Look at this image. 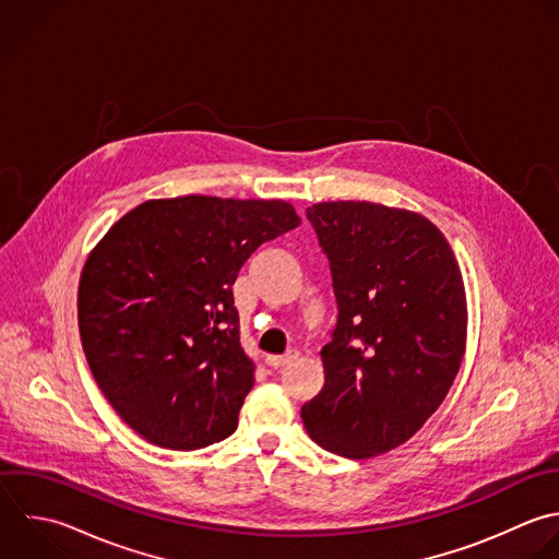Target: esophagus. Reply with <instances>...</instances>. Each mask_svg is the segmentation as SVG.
<instances>
[{
    "instance_id": "34e87169",
    "label": "esophagus",
    "mask_w": 559,
    "mask_h": 559,
    "mask_svg": "<svg viewBox=\"0 0 559 559\" xmlns=\"http://www.w3.org/2000/svg\"><path fill=\"white\" fill-rule=\"evenodd\" d=\"M294 359H298V353H296V350H289V353H285V355H267V357H265V364L272 366V368H283V366L292 364Z\"/></svg>"
}]
</instances>
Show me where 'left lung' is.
<instances>
[{
    "label": "left lung",
    "instance_id": "8db88e82",
    "mask_svg": "<svg viewBox=\"0 0 559 559\" xmlns=\"http://www.w3.org/2000/svg\"><path fill=\"white\" fill-rule=\"evenodd\" d=\"M329 257L337 324L322 348L324 388L302 405L309 438L370 460L405 444L447 399L464 353L460 263L425 215L374 202L307 209Z\"/></svg>",
    "mask_w": 559,
    "mask_h": 559
}]
</instances>
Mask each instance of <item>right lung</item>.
Returning <instances> with one entry per match:
<instances>
[{"label":"right lung","instance_id":"1","mask_svg":"<svg viewBox=\"0 0 559 559\" xmlns=\"http://www.w3.org/2000/svg\"><path fill=\"white\" fill-rule=\"evenodd\" d=\"M300 226L283 200H147L91 250L78 326L91 374L147 442L195 451L237 429L254 385L233 283L265 241Z\"/></svg>","mask_w":559,"mask_h":559}]
</instances>
